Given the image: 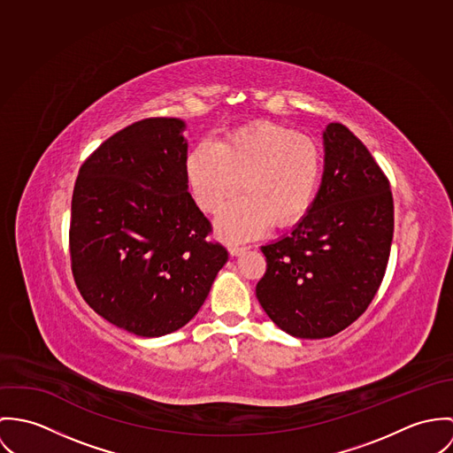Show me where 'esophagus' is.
<instances>
[{
	"label": "esophagus",
	"mask_w": 453,
	"mask_h": 453,
	"mask_svg": "<svg viewBox=\"0 0 453 453\" xmlns=\"http://www.w3.org/2000/svg\"><path fill=\"white\" fill-rule=\"evenodd\" d=\"M247 250H249V247H243V245H229V253L233 257H238V255H242L243 251Z\"/></svg>",
	"instance_id": "34e87169"
}]
</instances>
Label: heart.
<instances>
[{"mask_svg":"<svg viewBox=\"0 0 453 453\" xmlns=\"http://www.w3.org/2000/svg\"><path fill=\"white\" fill-rule=\"evenodd\" d=\"M186 175L204 211H215L242 186L245 196L220 210L217 227L229 238H250L271 220L283 227L307 213L321 177V152L292 128L253 123L217 144L200 142L186 159Z\"/></svg>","mask_w":453,"mask_h":453,"instance_id":"1","label":"heart"}]
</instances>
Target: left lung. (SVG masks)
<instances>
[{"instance_id": "1", "label": "left lung", "mask_w": 453, "mask_h": 453, "mask_svg": "<svg viewBox=\"0 0 453 453\" xmlns=\"http://www.w3.org/2000/svg\"><path fill=\"white\" fill-rule=\"evenodd\" d=\"M319 191L290 234L262 247L267 269L255 294L265 314L299 339L332 337L373 301L395 231L389 180L341 123L323 132Z\"/></svg>"}]
</instances>
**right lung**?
Instances as JSON below:
<instances>
[{
    "instance_id": "add662e5",
    "label": "right lung",
    "mask_w": 453,
    "mask_h": 453,
    "mask_svg": "<svg viewBox=\"0 0 453 453\" xmlns=\"http://www.w3.org/2000/svg\"><path fill=\"white\" fill-rule=\"evenodd\" d=\"M184 128L148 118L119 130L87 157L73 191L76 287L99 316L139 337L189 323L227 262L188 193Z\"/></svg>"
}]
</instances>
